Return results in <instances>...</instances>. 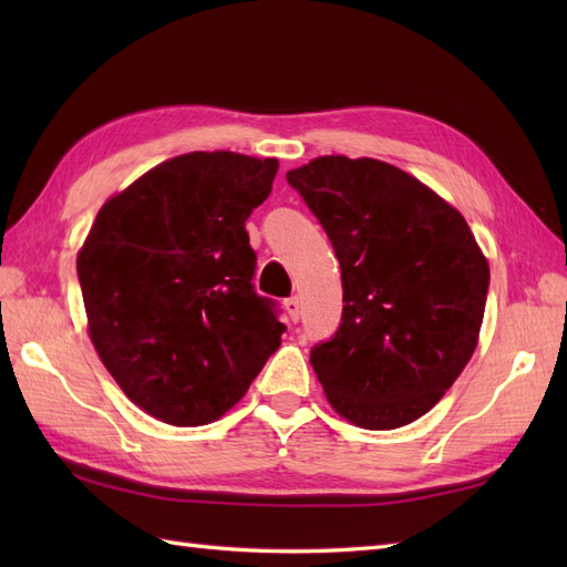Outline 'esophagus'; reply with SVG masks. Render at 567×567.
<instances>
[{"mask_svg": "<svg viewBox=\"0 0 567 567\" xmlns=\"http://www.w3.org/2000/svg\"><path fill=\"white\" fill-rule=\"evenodd\" d=\"M282 307H285V311H287V317H290V321L297 323V321H299V315H302V302H299V297L285 299Z\"/></svg>", "mask_w": 567, "mask_h": 567, "instance_id": "obj_1", "label": "esophagus"}]
</instances>
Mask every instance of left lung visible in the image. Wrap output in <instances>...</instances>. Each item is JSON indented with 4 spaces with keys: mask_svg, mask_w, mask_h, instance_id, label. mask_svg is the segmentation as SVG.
<instances>
[{
    "mask_svg": "<svg viewBox=\"0 0 567 567\" xmlns=\"http://www.w3.org/2000/svg\"><path fill=\"white\" fill-rule=\"evenodd\" d=\"M341 262L343 317L309 363L333 412L370 431L412 424L473 358L489 265L463 214L375 158L321 155L287 173Z\"/></svg>",
    "mask_w": 567,
    "mask_h": 567,
    "instance_id": "obj_1",
    "label": "left lung"
}]
</instances>
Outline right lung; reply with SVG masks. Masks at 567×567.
I'll list each match as a JSON object with an SVG mask.
<instances>
[{"label": "right lung", "mask_w": 567, "mask_h": 567, "mask_svg": "<svg viewBox=\"0 0 567 567\" xmlns=\"http://www.w3.org/2000/svg\"><path fill=\"white\" fill-rule=\"evenodd\" d=\"M277 167L234 151L177 155L106 199L78 252L94 351L165 424L221 419L282 343L272 302L252 292L246 231Z\"/></svg>", "instance_id": "1"}]
</instances>
